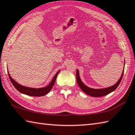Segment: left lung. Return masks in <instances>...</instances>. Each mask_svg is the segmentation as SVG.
<instances>
[{"label":"left lung","mask_w":135,"mask_h":135,"mask_svg":"<svg viewBox=\"0 0 135 135\" xmlns=\"http://www.w3.org/2000/svg\"><path fill=\"white\" fill-rule=\"evenodd\" d=\"M124 69L122 71V75L121 77H120L119 79L118 80V81L114 85L107 88L96 89H92V88L88 87L87 86H86L84 83L81 81V79H80L79 71L78 70H76V81L80 88H81L82 90L84 91V92H85L86 94H87L88 95L92 97H102V96L107 95V94L111 93L112 91H113L116 89L117 88L120 82L121 81L123 75H124Z\"/></svg>","instance_id":"left-lung-1"}]
</instances>
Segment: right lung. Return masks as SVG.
Listing matches in <instances>:
<instances>
[{"mask_svg":"<svg viewBox=\"0 0 135 135\" xmlns=\"http://www.w3.org/2000/svg\"><path fill=\"white\" fill-rule=\"evenodd\" d=\"M60 70H59L58 72L57 73V74L53 77V78L52 79V81L50 82V83L49 85H47V86H46L45 88H29V87H26V86H22L20 84H18V83L16 82L14 80L11 78V76L10 75L9 73L8 72V75L9 76V78L10 79V81L12 83V84L13 86L17 90H18L20 92H21V93H23L25 94H27V95H29L31 96H44L45 94H47L49 91L51 90V89H52L53 85L55 83L56 79V77L58 75V74Z\"/></svg>","mask_w":135,"mask_h":135,"instance_id":"1","label":"right lung"}]
</instances>
